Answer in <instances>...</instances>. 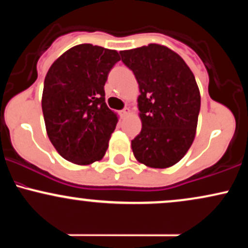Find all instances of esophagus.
I'll use <instances>...</instances> for the list:
<instances>
[{"mask_svg":"<svg viewBox=\"0 0 248 248\" xmlns=\"http://www.w3.org/2000/svg\"><path fill=\"white\" fill-rule=\"evenodd\" d=\"M121 113H122V116H128L130 114V109L128 107H126L124 110H122Z\"/></svg>","mask_w":248,"mask_h":248,"instance_id":"esophagus-1","label":"esophagus"}]
</instances>
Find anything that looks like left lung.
Returning <instances> with one entry per match:
<instances>
[{
    "mask_svg": "<svg viewBox=\"0 0 248 248\" xmlns=\"http://www.w3.org/2000/svg\"><path fill=\"white\" fill-rule=\"evenodd\" d=\"M120 55L140 88L142 129L132 140L134 156L150 168L172 167L196 136L201 93L195 76L181 56L161 44L120 51Z\"/></svg>",
    "mask_w": 248,
    "mask_h": 248,
    "instance_id": "8db88e82",
    "label": "left lung"
}]
</instances>
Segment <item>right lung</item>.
Listing matches in <instances>:
<instances>
[{"label": "right lung", "instance_id": "1", "mask_svg": "<svg viewBox=\"0 0 248 248\" xmlns=\"http://www.w3.org/2000/svg\"><path fill=\"white\" fill-rule=\"evenodd\" d=\"M119 61L116 50L79 44L65 51L47 71L42 95L45 128L65 160L87 166L106 154L119 119L105 102L104 86Z\"/></svg>", "mask_w": 248, "mask_h": 248}]
</instances>
